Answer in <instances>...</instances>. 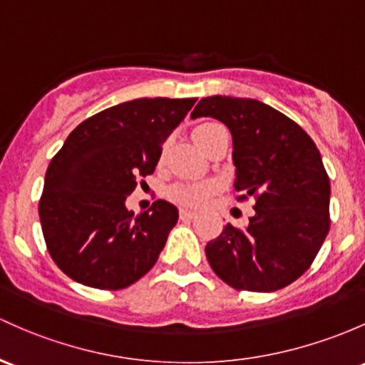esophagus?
I'll use <instances>...</instances> for the list:
<instances>
[{
    "mask_svg": "<svg viewBox=\"0 0 365 365\" xmlns=\"http://www.w3.org/2000/svg\"><path fill=\"white\" fill-rule=\"evenodd\" d=\"M197 212H193V210H187V209H181L179 210V217L182 219V221H190V219H193Z\"/></svg>",
    "mask_w": 365,
    "mask_h": 365,
    "instance_id": "1",
    "label": "esophagus"
}]
</instances>
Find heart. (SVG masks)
I'll use <instances>...</instances> for the list:
<instances>
[{
	"label": "heart",
	"instance_id": "1",
	"mask_svg": "<svg viewBox=\"0 0 365 365\" xmlns=\"http://www.w3.org/2000/svg\"><path fill=\"white\" fill-rule=\"evenodd\" d=\"M215 127H219V123L209 121V123L198 125L193 130V139L195 143L202 148L203 140L207 139V135L214 130ZM215 191V184L212 182H181L175 184L168 190V197L172 202L179 203L184 207H202L209 202L210 195Z\"/></svg>",
	"mask_w": 365,
	"mask_h": 365
}]
</instances>
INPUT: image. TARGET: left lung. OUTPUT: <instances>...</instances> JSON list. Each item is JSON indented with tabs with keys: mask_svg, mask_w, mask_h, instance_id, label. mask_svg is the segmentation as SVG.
Here are the masks:
<instances>
[{
	"mask_svg": "<svg viewBox=\"0 0 365 365\" xmlns=\"http://www.w3.org/2000/svg\"><path fill=\"white\" fill-rule=\"evenodd\" d=\"M200 116L230 128L237 200L256 198L245 230L228 222L207 244L210 268L238 291L287 287L309 268L331 226V184L315 143L296 121L256 99L205 97L191 113Z\"/></svg>",
	"mask_w": 365,
	"mask_h": 365,
	"instance_id": "8db88e82",
	"label": "left lung"
}]
</instances>
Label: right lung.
Masks as SVG:
<instances>
[{
  "instance_id": "right-lung-1",
  "label": "right lung",
  "mask_w": 365,
  "mask_h": 365,
  "mask_svg": "<svg viewBox=\"0 0 365 365\" xmlns=\"http://www.w3.org/2000/svg\"><path fill=\"white\" fill-rule=\"evenodd\" d=\"M197 99H134L78 125L46 168L40 221L46 249L74 282L118 291L155 266L179 212L156 200L134 215L125 200L155 172L162 144Z\"/></svg>"
}]
</instances>
